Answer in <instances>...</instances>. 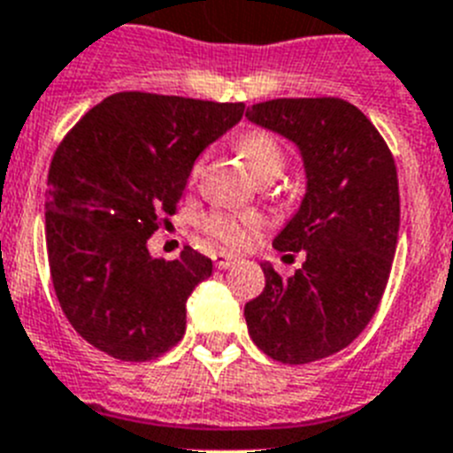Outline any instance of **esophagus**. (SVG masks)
<instances>
[{"label":"esophagus","mask_w":453,"mask_h":453,"mask_svg":"<svg viewBox=\"0 0 453 453\" xmlns=\"http://www.w3.org/2000/svg\"><path fill=\"white\" fill-rule=\"evenodd\" d=\"M214 265L219 269H230V267H234V265H237L239 262V257H234V256H230V253H214Z\"/></svg>","instance_id":"esophagus-1"}]
</instances>
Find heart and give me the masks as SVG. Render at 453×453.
<instances>
[{"mask_svg": "<svg viewBox=\"0 0 453 453\" xmlns=\"http://www.w3.org/2000/svg\"><path fill=\"white\" fill-rule=\"evenodd\" d=\"M234 147L256 174L257 180H273L279 177L285 165V151L283 144L273 133L265 128H249L234 140ZM203 163L197 161L193 165V177H197ZM265 227V220L256 211H227V209H211L209 214L200 219V230L209 239H214L216 244L226 246V249H244L253 239L260 234Z\"/></svg>", "mask_w": 453, "mask_h": 453, "instance_id": "b5f03b06", "label": "heart"}]
</instances>
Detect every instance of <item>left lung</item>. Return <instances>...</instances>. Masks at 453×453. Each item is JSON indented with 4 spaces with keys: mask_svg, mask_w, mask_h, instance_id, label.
I'll use <instances>...</instances> for the list:
<instances>
[{
    "mask_svg": "<svg viewBox=\"0 0 453 453\" xmlns=\"http://www.w3.org/2000/svg\"><path fill=\"white\" fill-rule=\"evenodd\" d=\"M246 117L299 144L309 188L273 239L302 253L283 279L265 265V290L244 306L253 343L280 364H311L348 348L380 306L396 253L401 197L385 138L343 98H273Z\"/></svg>",
    "mask_w": 453,
    "mask_h": 453,
    "instance_id": "obj_1",
    "label": "left lung"
}]
</instances>
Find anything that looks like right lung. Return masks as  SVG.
Here are the masks:
<instances>
[{"instance_id": "add662e5", "label": "right lung", "mask_w": 453, "mask_h": 453, "mask_svg": "<svg viewBox=\"0 0 453 453\" xmlns=\"http://www.w3.org/2000/svg\"><path fill=\"white\" fill-rule=\"evenodd\" d=\"M244 104L119 91L57 147L45 191L48 262L66 320L105 355L150 362L186 332V299L211 260L184 246L158 260L147 239L177 214L200 151Z\"/></svg>"}]
</instances>
